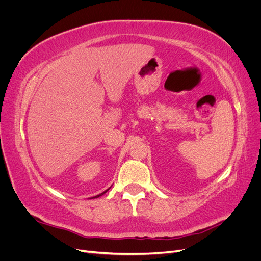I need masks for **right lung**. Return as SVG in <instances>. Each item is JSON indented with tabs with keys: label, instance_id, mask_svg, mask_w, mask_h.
I'll return each instance as SVG.
<instances>
[{
	"label": "right lung",
	"instance_id": "1",
	"mask_svg": "<svg viewBox=\"0 0 261 261\" xmlns=\"http://www.w3.org/2000/svg\"><path fill=\"white\" fill-rule=\"evenodd\" d=\"M110 188H111V187H110ZM109 191V188L107 189V191H105L103 193H101V194H99V195H97V196H94V197H92V198H98V197H100V196H102V195H103V194H106L107 192Z\"/></svg>",
	"mask_w": 261,
	"mask_h": 261
}]
</instances>
